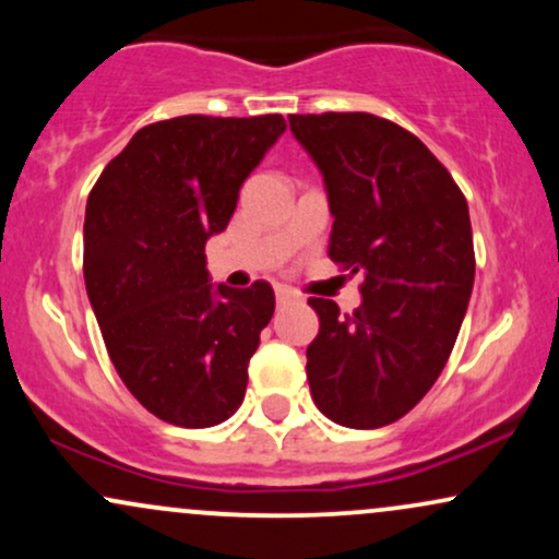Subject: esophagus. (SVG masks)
<instances>
[{"label":"esophagus","instance_id":"1","mask_svg":"<svg viewBox=\"0 0 559 559\" xmlns=\"http://www.w3.org/2000/svg\"><path fill=\"white\" fill-rule=\"evenodd\" d=\"M275 299H278V305H288V301L297 299V294L288 292V288H275Z\"/></svg>","mask_w":559,"mask_h":559}]
</instances>
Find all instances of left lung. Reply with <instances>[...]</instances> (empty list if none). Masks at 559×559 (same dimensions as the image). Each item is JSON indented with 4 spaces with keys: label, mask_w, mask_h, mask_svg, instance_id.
I'll return each mask as SVG.
<instances>
[{
    "label": "left lung",
    "mask_w": 559,
    "mask_h": 559,
    "mask_svg": "<svg viewBox=\"0 0 559 559\" xmlns=\"http://www.w3.org/2000/svg\"><path fill=\"white\" fill-rule=\"evenodd\" d=\"M288 126L323 173L329 258L362 275L352 316L310 297V394L338 426H389L428 394L457 342L476 275L467 202L433 152L386 118L288 115Z\"/></svg>",
    "instance_id": "8db88e82"
}]
</instances>
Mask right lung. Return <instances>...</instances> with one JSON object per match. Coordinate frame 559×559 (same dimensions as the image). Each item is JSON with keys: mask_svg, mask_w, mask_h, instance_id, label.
<instances>
[{"mask_svg": "<svg viewBox=\"0 0 559 559\" xmlns=\"http://www.w3.org/2000/svg\"><path fill=\"white\" fill-rule=\"evenodd\" d=\"M286 131L281 115H181L144 126L86 202L83 278L126 389L181 428L228 420L275 310L273 288L210 284L204 243Z\"/></svg>", "mask_w": 559, "mask_h": 559, "instance_id": "1", "label": "right lung"}]
</instances>
